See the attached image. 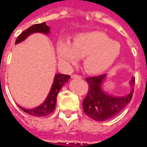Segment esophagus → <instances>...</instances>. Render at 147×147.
Wrapping results in <instances>:
<instances>
[{"instance_id": "esophagus-1", "label": "esophagus", "mask_w": 147, "mask_h": 147, "mask_svg": "<svg viewBox=\"0 0 147 147\" xmlns=\"http://www.w3.org/2000/svg\"><path fill=\"white\" fill-rule=\"evenodd\" d=\"M71 78L74 79V80H76V79H82V76H78V75H72Z\"/></svg>"}]
</instances>
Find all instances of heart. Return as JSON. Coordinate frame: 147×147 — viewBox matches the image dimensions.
<instances>
[{
	"label": "heart",
	"mask_w": 147,
	"mask_h": 147,
	"mask_svg": "<svg viewBox=\"0 0 147 147\" xmlns=\"http://www.w3.org/2000/svg\"><path fill=\"white\" fill-rule=\"evenodd\" d=\"M120 43L113 41L100 31L78 34L71 44L60 41L57 44V53L64 64H73L79 57H83V66L86 72L98 75L107 71L120 57Z\"/></svg>",
	"instance_id": "heart-1"
}]
</instances>
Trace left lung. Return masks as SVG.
<instances>
[{"mask_svg": "<svg viewBox=\"0 0 147 147\" xmlns=\"http://www.w3.org/2000/svg\"><path fill=\"white\" fill-rule=\"evenodd\" d=\"M106 75L86 78L89 89L83 102L84 113L97 121H105L113 118L131 102L135 86V77L130 80L131 92L124 96H113L102 89Z\"/></svg>", "mask_w": 147, "mask_h": 147, "instance_id": "obj_1", "label": "left lung"}]
</instances>
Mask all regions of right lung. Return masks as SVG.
<instances>
[{
	"label": "right lung",
	"instance_id": "1",
	"mask_svg": "<svg viewBox=\"0 0 147 147\" xmlns=\"http://www.w3.org/2000/svg\"><path fill=\"white\" fill-rule=\"evenodd\" d=\"M49 30H50V27L47 26L45 23L32 25L31 27L27 28V30H24V32H22L19 35L16 41V44H18V43L24 41L27 37L30 36V34L38 32V33L49 34ZM69 78H70V76H68V75L56 74L50 91L42 104L34 109H25L21 107L20 105H19V107L25 113L30 114L31 116H34V117H44V116L51 113L53 112L55 107H56L57 96L58 93L61 89V87L68 81Z\"/></svg>",
	"mask_w": 147,
	"mask_h": 147
}]
</instances>
